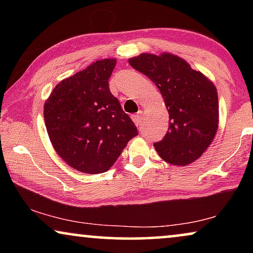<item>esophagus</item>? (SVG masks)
I'll list each match as a JSON object with an SVG mask.
<instances>
[{"label": "esophagus", "instance_id": "obj_1", "mask_svg": "<svg viewBox=\"0 0 253 253\" xmlns=\"http://www.w3.org/2000/svg\"><path fill=\"white\" fill-rule=\"evenodd\" d=\"M141 112H138L137 114H133L132 116H131V119H132V121L134 122V124H136L137 126H140V122H141Z\"/></svg>", "mask_w": 253, "mask_h": 253}]
</instances>
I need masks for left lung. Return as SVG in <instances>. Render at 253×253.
Instances as JSON below:
<instances>
[{
  "instance_id": "left-lung-1",
  "label": "left lung",
  "mask_w": 253,
  "mask_h": 253,
  "mask_svg": "<svg viewBox=\"0 0 253 253\" xmlns=\"http://www.w3.org/2000/svg\"><path fill=\"white\" fill-rule=\"evenodd\" d=\"M160 89L169 113L164 139L154 143L166 162L186 166L196 161L212 143L219 123L215 86L188 62L169 53L140 54L129 60Z\"/></svg>"
}]
</instances>
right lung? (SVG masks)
Wrapping results in <instances>:
<instances>
[{
	"mask_svg": "<svg viewBox=\"0 0 253 253\" xmlns=\"http://www.w3.org/2000/svg\"><path fill=\"white\" fill-rule=\"evenodd\" d=\"M115 64V58H105L63 79L43 107L56 153L86 174L108 170L138 134L132 120L110 93L108 79Z\"/></svg>",
	"mask_w": 253,
	"mask_h": 253,
	"instance_id": "right-lung-1",
	"label": "right lung"
}]
</instances>
